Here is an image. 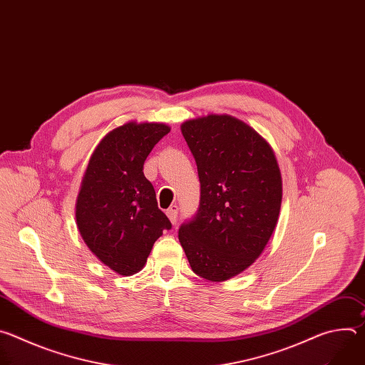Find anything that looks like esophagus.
<instances>
[{
	"label": "esophagus",
	"instance_id": "1",
	"mask_svg": "<svg viewBox=\"0 0 365 365\" xmlns=\"http://www.w3.org/2000/svg\"><path fill=\"white\" fill-rule=\"evenodd\" d=\"M178 212H179V206L178 205H172L169 210L166 211V215L169 217V220H170V222L172 224H176V221H178Z\"/></svg>",
	"mask_w": 365,
	"mask_h": 365
}]
</instances>
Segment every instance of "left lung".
I'll list each match as a JSON object with an SVG mask.
<instances>
[{
    "label": "left lung",
    "instance_id": "left-lung-1",
    "mask_svg": "<svg viewBox=\"0 0 365 365\" xmlns=\"http://www.w3.org/2000/svg\"><path fill=\"white\" fill-rule=\"evenodd\" d=\"M200 182L196 215L179 241L197 276L225 282L266 248L282 205V175L270 144L244 121L211 114L180 127Z\"/></svg>",
    "mask_w": 365,
    "mask_h": 365
}]
</instances>
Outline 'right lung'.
I'll return each mask as SVG.
<instances>
[{
  "mask_svg": "<svg viewBox=\"0 0 365 365\" xmlns=\"http://www.w3.org/2000/svg\"><path fill=\"white\" fill-rule=\"evenodd\" d=\"M170 127L130 121L96 145L76 199V225L88 248L121 276L140 272L169 218L159 210L143 166Z\"/></svg>",
  "mask_w": 365,
  "mask_h": 365,
  "instance_id": "right-lung-1",
  "label": "right lung"
}]
</instances>
